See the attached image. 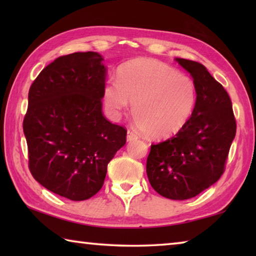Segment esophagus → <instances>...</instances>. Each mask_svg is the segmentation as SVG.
<instances>
[{
	"mask_svg": "<svg viewBox=\"0 0 256 256\" xmlns=\"http://www.w3.org/2000/svg\"><path fill=\"white\" fill-rule=\"evenodd\" d=\"M138 138V136L134 132H132V131H128V136H126V140L128 141H133V140H136Z\"/></svg>",
	"mask_w": 256,
	"mask_h": 256,
	"instance_id": "obj_1",
	"label": "esophagus"
}]
</instances>
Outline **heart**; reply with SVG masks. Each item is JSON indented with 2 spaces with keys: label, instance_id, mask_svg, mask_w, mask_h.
<instances>
[{
  "label": "heart",
  "instance_id": "1",
  "mask_svg": "<svg viewBox=\"0 0 256 256\" xmlns=\"http://www.w3.org/2000/svg\"><path fill=\"white\" fill-rule=\"evenodd\" d=\"M132 104L138 128L151 138H166L183 128L196 102L194 82L167 64L149 58L125 63L118 81L104 86V105L108 114L118 118Z\"/></svg>",
  "mask_w": 256,
  "mask_h": 256
}]
</instances>
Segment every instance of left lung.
Here are the masks:
<instances>
[{
  "label": "left lung",
  "mask_w": 256,
  "mask_h": 256,
  "mask_svg": "<svg viewBox=\"0 0 256 256\" xmlns=\"http://www.w3.org/2000/svg\"><path fill=\"white\" fill-rule=\"evenodd\" d=\"M175 60L193 78L196 102L188 122L168 140L151 144L146 175L156 192L170 200H188L209 188L222 175L236 134L232 100L206 68Z\"/></svg>",
  "instance_id": "8db88e82"
}]
</instances>
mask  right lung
Wrapping results in <instances>:
<instances>
[{
	"mask_svg": "<svg viewBox=\"0 0 256 256\" xmlns=\"http://www.w3.org/2000/svg\"><path fill=\"white\" fill-rule=\"evenodd\" d=\"M96 52L60 56L29 89L24 133L29 168L38 183L72 201L102 188L107 164L126 131L102 112L107 68Z\"/></svg>",
	"mask_w": 256,
	"mask_h": 256,
	"instance_id": "obj_1",
	"label": "right lung"
}]
</instances>
